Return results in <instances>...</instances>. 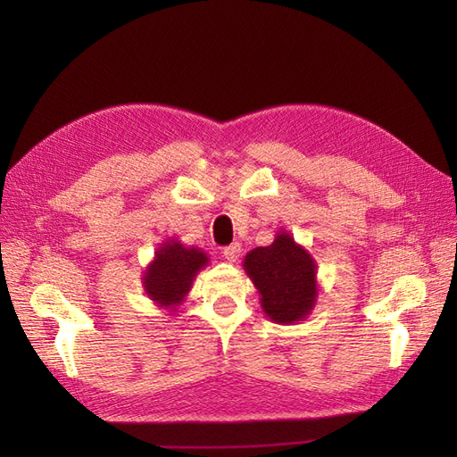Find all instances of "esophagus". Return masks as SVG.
I'll list each match as a JSON object with an SVG mask.
<instances>
[{
  "mask_svg": "<svg viewBox=\"0 0 457 457\" xmlns=\"http://www.w3.org/2000/svg\"><path fill=\"white\" fill-rule=\"evenodd\" d=\"M240 252H242L240 244H230V245H227L225 250H223V257H225L227 261L234 262V261H237V259L240 257Z\"/></svg>",
  "mask_w": 457,
  "mask_h": 457,
  "instance_id": "obj_1",
  "label": "esophagus"
}]
</instances>
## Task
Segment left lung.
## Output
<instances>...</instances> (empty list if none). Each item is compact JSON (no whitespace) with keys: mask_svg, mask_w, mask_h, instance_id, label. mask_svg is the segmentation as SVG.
Instances as JSON below:
<instances>
[{"mask_svg":"<svg viewBox=\"0 0 457 457\" xmlns=\"http://www.w3.org/2000/svg\"><path fill=\"white\" fill-rule=\"evenodd\" d=\"M244 270L259 292L261 309L276 324L301 322L318 299L316 261L286 230L267 247H255L244 259Z\"/></svg>","mask_w":457,"mask_h":457,"instance_id":"8db88e82","label":"left lung"}]
</instances>
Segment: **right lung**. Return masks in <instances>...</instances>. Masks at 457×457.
Returning <instances> with one entry per match:
<instances>
[{
  "label": "right lung",
  "instance_id": "right-lung-1",
  "mask_svg": "<svg viewBox=\"0 0 457 457\" xmlns=\"http://www.w3.org/2000/svg\"><path fill=\"white\" fill-rule=\"evenodd\" d=\"M210 262V257L200 247H187L179 240L171 238L158 245L145 272L143 287L145 294L154 305L173 312L188 295L196 274Z\"/></svg>",
  "mask_w": 457,
  "mask_h": 457
}]
</instances>
